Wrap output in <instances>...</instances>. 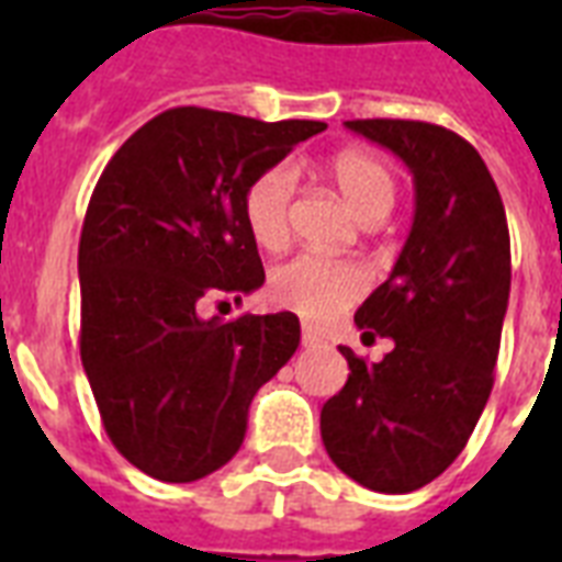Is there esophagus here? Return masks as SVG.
Instances as JSON below:
<instances>
[{
	"mask_svg": "<svg viewBox=\"0 0 562 562\" xmlns=\"http://www.w3.org/2000/svg\"><path fill=\"white\" fill-rule=\"evenodd\" d=\"M300 341H303V347H317V344L324 341V338H321V333H317V329H312V326H303V333H300Z\"/></svg>",
	"mask_w": 562,
	"mask_h": 562,
	"instance_id": "esophagus-1",
	"label": "esophagus"
}]
</instances>
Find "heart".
I'll use <instances>...</instances> for the list:
<instances>
[{
  "label": "heart",
  "mask_w": 562,
  "mask_h": 562,
  "mask_svg": "<svg viewBox=\"0 0 562 562\" xmlns=\"http://www.w3.org/2000/svg\"><path fill=\"white\" fill-rule=\"evenodd\" d=\"M329 178L364 224H379L400 198V180L391 166L368 151L335 154ZM294 192L297 171L289 162H277L247 183L241 210L250 236L265 250H280L289 241ZM268 291L277 306L297 312L312 324H324L368 291V271L350 259L300 254L273 268Z\"/></svg>",
  "instance_id": "b5f03b06"
}]
</instances>
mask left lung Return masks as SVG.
I'll return each mask as SVG.
<instances>
[{"instance_id":"8db88e82","label":"left lung","mask_w":562,"mask_h":562,"mask_svg":"<svg viewBox=\"0 0 562 562\" xmlns=\"http://www.w3.org/2000/svg\"><path fill=\"white\" fill-rule=\"evenodd\" d=\"M414 175L417 210L391 277L356 312L364 341L393 350L350 364L321 411L344 475L375 493H411L463 452L493 391L510 297V233L496 180L463 136L414 119H352Z\"/></svg>"}]
</instances>
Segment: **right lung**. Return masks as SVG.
<instances>
[{
  "mask_svg": "<svg viewBox=\"0 0 562 562\" xmlns=\"http://www.w3.org/2000/svg\"><path fill=\"white\" fill-rule=\"evenodd\" d=\"M321 131L171 108L92 189L78 245L83 373L113 446L151 479L187 484L224 467L256 391L297 350L291 312L206 321L201 306L262 285L245 189Z\"/></svg>",
  "mask_w": 562,
  "mask_h": 562,
  "instance_id": "1",
  "label": "right lung"
}]
</instances>
